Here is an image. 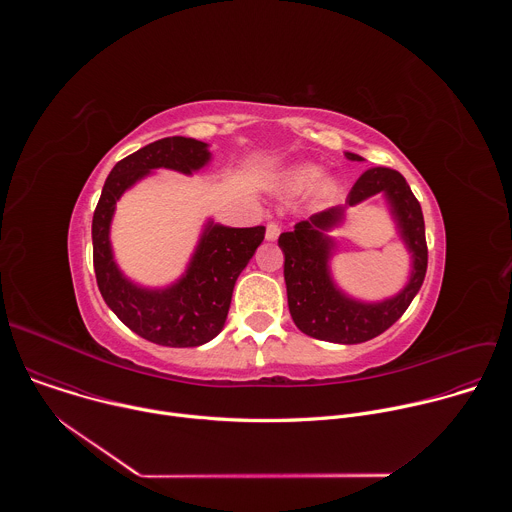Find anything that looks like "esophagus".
<instances>
[{
    "instance_id": "obj_1",
    "label": "esophagus",
    "mask_w": 512,
    "mask_h": 512,
    "mask_svg": "<svg viewBox=\"0 0 512 512\" xmlns=\"http://www.w3.org/2000/svg\"><path fill=\"white\" fill-rule=\"evenodd\" d=\"M279 233H281V227L277 223H269L267 229H265V239L267 241H277Z\"/></svg>"
}]
</instances>
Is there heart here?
<instances>
[{"label":"heart","instance_id":"1","mask_svg":"<svg viewBox=\"0 0 512 512\" xmlns=\"http://www.w3.org/2000/svg\"><path fill=\"white\" fill-rule=\"evenodd\" d=\"M322 175L320 168L314 164H298V166H291L289 170H285L279 178V188L287 194H300L304 190H308L312 186V196L316 200H328L336 194L338 184L332 176H319Z\"/></svg>","mask_w":512,"mask_h":512}]
</instances>
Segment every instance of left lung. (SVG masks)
Here are the masks:
<instances>
[{
    "label": "left lung",
    "instance_id": "1",
    "mask_svg": "<svg viewBox=\"0 0 512 512\" xmlns=\"http://www.w3.org/2000/svg\"><path fill=\"white\" fill-rule=\"evenodd\" d=\"M346 160L362 162L358 154L344 152ZM383 193L388 200L396 228L412 255L410 279L395 297L379 303H364L348 297L331 277L329 261L335 242L329 233L343 220V210ZM283 251V277L287 287V306L294 324L308 336L336 342L358 344L367 342L391 328L425 279L427 245L423 212L405 178L391 168H371L352 186L344 206H332L308 221H300L294 231L279 235Z\"/></svg>",
    "mask_w": 512,
    "mask_h": 512
}]
</instances>
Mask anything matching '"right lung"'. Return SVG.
I'll return each instance as SVG.
<instances>
[{
	"mask_svg": "<svg viewBox=\"0 0 512 512\" xmlns=\"http://www.w3.org/2000/svg\"><path fill=\"white\" fill-rule=\"evenodd\" d=\"M208 143L192 137H164L117 162L105 180L93 214V263L105 304L135 334L154 344L186 348L212 340L225 328L237 277L263 243L265 227L235 229L208 218L186 271L166 287L131 281L111 247L117 200L154 170L186 176L210 162Z\"/></svg>",
	"mask_w": 512,
	"mask_h": 512,
	"instance_id": "add662e5",
	"label": "right lung"
}]
</instances>
